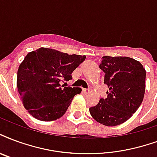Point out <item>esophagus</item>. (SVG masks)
Returning a JSON list of instances; mask_svg holds the SVG:
<instances>
[{"label":"esophagus","instance_id":"esophagus-1","mask_svg":"<svg viewBox=\"0 0 157 157\" xmlns=\"http://www.w3.org/2000/svg\"><path fill=\"white\" fill-rule=\"evenodd\" d=\"M90 90V89H83V90H82V91H83L84 93H89Z\"/></svg>","mask_w":157,"mask_h":157}]
</instances>
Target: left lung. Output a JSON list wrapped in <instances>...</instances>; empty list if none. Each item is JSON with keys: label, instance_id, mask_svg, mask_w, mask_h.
<instances>
[{"label": "left lung", "instance_id": "1", "mask_svg": "<svg viewBox=\"0 0 157 157\" xmlns=\"http://www.w3.org/2000/svg\"><path fill=\"white\" fill-rule=\"evenodd\" d=\"M100 68L105 73L107 97L90 108L95 121L105 126H117L127 121L137 110L145 94L146 70L133 58L102 57Z\"/></svg>", "mask_w": 157, "mask_h": 157}]
</instances>
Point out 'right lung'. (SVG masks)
Segmentation results:
<instances>
[{"label": "right lung", "mask_w": 157, "mask_h": 157, "mask_svg": "<svg viewBox=\"0 0 157 157\" xmlns=\"http://www.w3.org/2000/svg\"><path fill=\"white\" fill-rule=\"evenodd\" d=\"M86 58L85 55H69L48 48L29 52L17 72L18 91L29 113L42 121L61 118L81 91L79 87L61 83L71 80V74Z\"/></svg>", "instance_id": "1"}]
</instances>
